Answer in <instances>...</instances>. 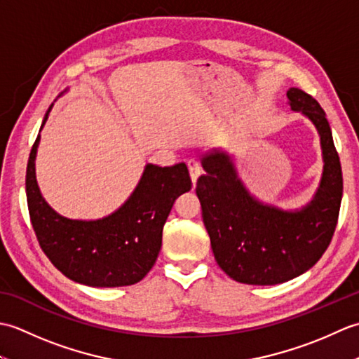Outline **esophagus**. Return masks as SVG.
I'll list each match as a JSON object with an SVG mask.
<instances>
[{"label":"esophagus","instance_id":"34e87169","mask_svg":"<svg viewBox=\"0 0 359 359\" xmlns=\"http://www.w3.org/2000/svg\"><path fill=\"white\" fill-rule=\"evenodd\" d=\"M188 170H189V175H191V180H193V184H196L197 179H199L201 172H202V166H201V163L197 162L196 158L188 160Z\"/></svg>","mask_w":359,"mask_h":359}]
</instances>
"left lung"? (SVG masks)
<instances>
[{
	"mask_svg": "<svg viewBox=\"0 0 359 359\" xmlns=\"http://www.w3.org/2000/svg\"><path fill=\"white\" fill-rule=\"evenodd\" d=\"M287 97L321 137V184L302 210L284 211L255 199L225 152L202 157L207 174L197 180L196 194L212 253L220 269L242 284L276 285L306 273L330 245L338 222L342 171L325 112L302 89L290 88Z\"/></svg>",
	"mask_w": 359,
	"mask_h": 359,
	"instance_id": "8db88e82",
	"label": "left lung"
}]
</instances>
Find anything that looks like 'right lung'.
Listing matches in <instances>:
<instances>
[{"instance_id": "add662e5", "label": "right lung", "mask_w": 359, "mask_h": 359, "mask_svg": "<svg viewBox=\"0 0 359 359\" xmlns=\"http://www.w3.org/2000/svg\"><path fill=\"white\" fill-rule=\"evenodd\" d=\"M50 108L43 118V129ZM40 134L30 149L26 196L30 222L44 255L66 278L89 287L133 285L156 264L175 199L191 189L185 163H148L139 185L112 215L97 220L60 216L43 199L35 177Z\"/></svg>"}]
</instances>
